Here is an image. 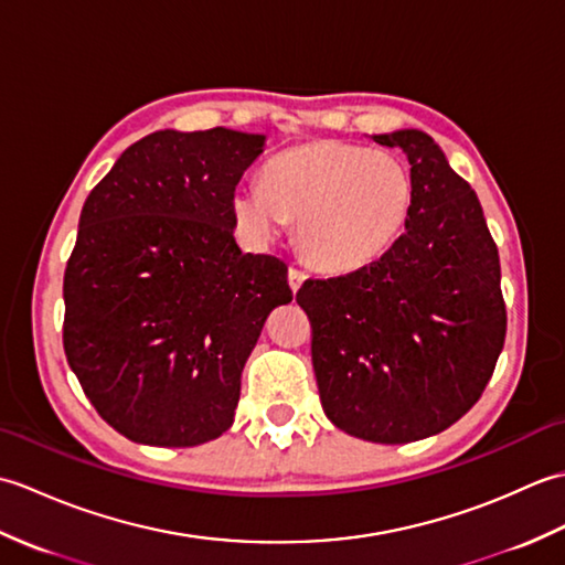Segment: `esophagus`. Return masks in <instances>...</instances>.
Listing matches in <instances>:
<instances>
[{"label":"esophagus","instance_id":"1","mask_svg":"<svg viewBox=\"0 0 565 565\" xmlns=\"http://www.w3.org/2000/svg\"><path fill=\"white\" fill-rule=\"evenodd\" d=\"M303 281H306V271L291 267V269H289V286H291V291H294V294H296L298 289H301Z\"/></svg>","mask_w":565,"mask_h":565}]
</instances>
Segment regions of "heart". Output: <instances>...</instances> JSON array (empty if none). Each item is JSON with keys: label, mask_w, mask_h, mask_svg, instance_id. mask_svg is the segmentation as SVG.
<instances>
[{"label": "heart", "mask_w": 565, "mask_h": 565, "mask_svg": "<svg viewBox=\"0 0 565 565\" xmlns=\"http://www.w3.org/2000/svg\"><path fill=\"white\" fill-rule=\"evenodd\" d=\"M413 196L411 167L398 154L320 140L276 154L264 167V184H239L231 206L259 243H271L291 221L316 267L356 271L403 235Z\"/></svg>", "instance_id": "obj_1"}]
</instances>
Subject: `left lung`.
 I'll return each mask as SVG.
<instances>
[{
    "label": "left lung",
    "instance_id": "8db88e82",
    "mask_svg": "<svg viewBox=\"0 0 565 565\" xmlns=\"http://www.w3.org/2000/svg\"><path fill=\"white\" fill-rule=\"evenodd\" d=\"M401 148L415 184L395 245L364 269L308 279L313 371L334 427L366 441H417L481 398L505 344L500 257L471 184L423 130L374 136Z\"/></svg>",
    "mask_w": 565,
    "mask_h": 565
}]
</instances>
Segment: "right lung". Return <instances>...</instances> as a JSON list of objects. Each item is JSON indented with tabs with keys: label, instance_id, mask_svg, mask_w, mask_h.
Listing matches in <instances>:
<instances>
[{
	"label": "right lung",
	"instance_id": "1",
	"mask_svg": "<svg viewBox=\"0 0 565 565\" xmlns=\"http://www.w3.org/2000/svg\"><path fill=\"white\" fill-rule=\"evenodd\" d=\"M264 142L231 128L158 130L84 201L63 344L84 395L130 441L221 437L264 320L291 303L289 267L233 235V191Z\"/></svg>",
	"mask_w": 565,
	"mask_h": 565
}]
</instances>
